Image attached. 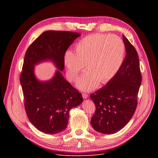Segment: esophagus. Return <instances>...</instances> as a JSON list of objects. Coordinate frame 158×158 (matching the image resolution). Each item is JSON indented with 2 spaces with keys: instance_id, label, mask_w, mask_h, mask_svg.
I'll list each match as a JSON object with an SVG mask.
<instances>
[{
  "instance_id": "esophagus-1",
  "label": "esophagus",
  "mask_w": 158,
  "mask_h": 158,
  "mask_svg": "<svg viewBox=\"0 0 158 158\" xmlns=\"http://www.w3.org/2000/svg\"><path fill=\"white\" fill-rule=\"evenodd\" d=\"M82 97H83V98H86L88 97V94H87L86 93H82Z\"/></svg>"
}]
</instances>
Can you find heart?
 Segmentation results:
<instances>
[{
    "label": "heart",
    "instance_id": "heart-1",
    "mask_svg": "<svg viewBox=\"0 0 158 158\" xmlns=\"http://www.w3.org/2000/svg\"><path fill=\"white\" fill-rule=\"evenodd\" d=\"M76 52L67 50L64 54L66 76L75 81L86 64L88 70L79 78L77 86L89 91L95 88L98 82L106 83L114 77L123 63L126 48L118 36L94 34L81 39L76 44Z\"/></svg>",
    "mask_w": 158,
    "mask_h": 158
}]
</instances>
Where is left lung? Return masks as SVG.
I'll list each match as a JSON object with an SVG mask.
<instances>
[{
  "mask_svg": "<svg viewBox=\"0 0 158 158\" xmlns=\"http://www.w3.org/2000/svg\"><path fill=\"white\" fill-rule=\"evenodd\" d=\"M126 56L120 69L101 89L90 95L95 105L91 125L97 132L111 135L125 127L133 116L142 83L136 50L122 35Z\"/></svg>",
  "mask_w": 158,
  "mask_h": 158,
  "instance_id": "left-lung-1",
  "label": "left lung"
}]
</instances>
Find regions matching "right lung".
Returning <instances> with one entry per match:
<instances>
[{
  "mask_svg": "<svg viewBox=\"0 0 158 158\" xmlns=\"http://www.w3.org/2000/svg\"><path fill=\"white\" fill-rule=\"evenodd\" d=\"M80 36L70 31H45L31 44L25 55L20 78L25 110L32 125L44 133L53 135L65 129L70 110L83 101L81 94L60 71L64 69L65 51ZM45 60L54 61L60 70L51 80L40 82L35 77L34 68Z\"/></svg>",
  "mask_w": 158,
  "mask_h": 158,
  "instance_id": "obj_1",
  "label": "right lung"
}]
</instances>
